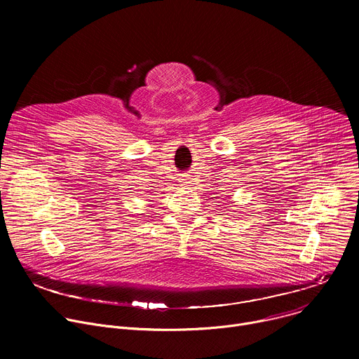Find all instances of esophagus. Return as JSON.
I'll return each instance as SVG.
<instances>
[{
	"instance_id": "1",
	"label": "esophagus",
	"mask_w": 359,
	"mask_h": 359,
	"mask_svg": "<svg viewBox=\"0 0 359 359\" xmlns=\"http://www.w3.org/2000/svg\"><path fill=\"white\" fill-rule=\"evenodd\" d=\"M179 180H180V183H182L183 186H190V183H191V177L187 176V175H183Z\"/></svg>"
}]
</instances>
